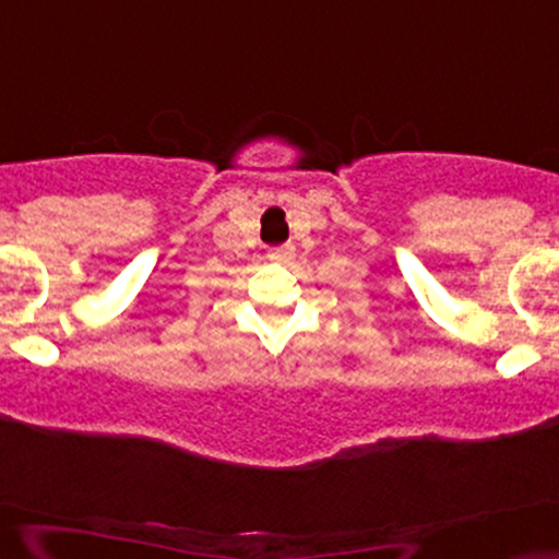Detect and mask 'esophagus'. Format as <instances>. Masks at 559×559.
Instances as JSON below:
<instances>
[{
	"label": "esophagus",
	"instance_id": "obj_1",
	"mask_svg": "<svg viewBox=\"0 0 559 559\" xmlns=\"http://www.w3.org/2000/svg\"><path fill=\"white\" fill-rule=\"evenodd\" d=\"M293 255H295V246H290V242H287V246L274 248L272 251V259H277V261H287V259H293Z\"/></svg>",
	"mask_w": 559,
	"mask_h": 559
}]
</instances>
